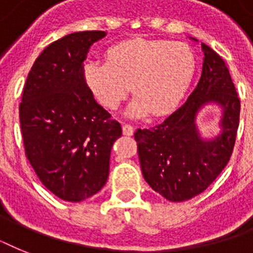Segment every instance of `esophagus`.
Instances as JSON below:
<instances>
[{
  "instance_id": "1",
  "label": "esophagus",
  "mask_w": 253,
  "mask_h": 253,
  "mask_svg": "<svg viewBox=\"0 0 253 253\" xmlns=\"http://www.w3.org/2000/svg\"><path fill=\"white\" fill-rule=\"evenodd\" d=\"M122 131L123 135H127V136H131V135H134V127L128 125V123H125L122 126Z\"/></svg>"
}]
</instances>
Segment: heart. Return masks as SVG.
I'll use <instances>...</instances> for the list:
<instances>
[{
    "label": "heart",
    "mask_w": 253,
    "mask_h": 253,
    "mask_svg": "<svg viewBox=\"0 0 253 253\" xmlns=\"http://www.w3.org/2000/svg\"><path fill=\"white\" fill-rule=\"evenodd\" d=\"M196 56L184 43L135 38L106 51V63L86 61L84 77L98 102L114 110L130 90L135 99L127 113L142 117L151 110L163 115L173 110L196 73Z\"/></svg>",
    "instance_id": "b5f03b06"
}]
</instances>
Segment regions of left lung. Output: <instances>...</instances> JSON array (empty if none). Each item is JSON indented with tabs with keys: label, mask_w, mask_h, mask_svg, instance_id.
Listing matches in <instances>:
<instances>
[{
	"label": "left lung",
	"mask_w": 253,
	"mask_h": 253,
	"mask_svg": "<svg viewBox=\"0 0 253 253\" xmlns=\"http://www.w3.org/2000/svg\"><path fill=\"white\" fill-rule=\"evenodd\" d=\"M202 75L186 102L163 123L134 134L144 180L172 202L198 196L219 176L230 162L239 127L240 99L227 65L209 45L202 44ZM210 102L222 106V132L205 141L196 130L195 115Z\"/></svg>",
	"instance_id": "1"
}]
</instances>
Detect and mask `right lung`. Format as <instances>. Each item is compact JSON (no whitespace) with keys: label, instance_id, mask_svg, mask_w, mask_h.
Listing matches in <instances>:
<instances>
[{"label":"right lung","instance_id":"1","mask_svg":"<svg viewBox=\"0 0 253 253\" xmlns=\"http://www.w3.org/2000/svg\"><path fill=\"white\" fill-rule=\"evenodd\" d=\"M105 35L73 33L45 47L31 67L19 103L26 158L42 184L68 202L102 189L111 147L122 135L84 77L87 51Z\"/></svg>","mask_w":253,"mask_h":253}]
</instances>
